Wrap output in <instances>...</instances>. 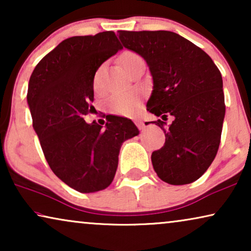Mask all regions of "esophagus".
Returning a JSON list of instances; mask_svg holds the SVG:
<instances>
[{
    "mask_svg": "<svg viewBox=\"0 0 251 251\" xmlns=\"http://www.w3.org/2000/svg\"><path fill=\"white\" fill-rule=\"evenodd\" d=\"M135 123H136V126H138V129H140V130H143V129H145V123H144L142 120H136L135 121Z\"/></svg>",
    "mask_w": 251,
    "mask_h": 251,
    "instance_id": "1",
    "label": "esophagus"
}]
</instances>
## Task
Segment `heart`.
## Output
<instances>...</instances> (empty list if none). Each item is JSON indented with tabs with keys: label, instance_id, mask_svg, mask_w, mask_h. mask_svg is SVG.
Returning <instances> with one entry per match:
<instances>
[{
	"label": "heart",
	"instance_id": "1",
	"mask_svg": "<svg viewBox=\"0 0 251 251\" xmlns=\"http://www.w3.org/2000/svg\"><path fill=\"white\" fill-rule=\"evenodd\" d=\"M120 63L123 68L131 73L136 67L139 65H144L143 57L135 51H125L120 56ZM101 67H99L94 75V81H92V87L95 91L100 90L99 85V77H100ZM108 111L115 115L120 116H133L138 114L142 109V96L138 91H129V92H121V94H114L107 99Z\"/></svg>",
	"mask_w": 251,
	"mask_h": 251
}]
</instances>
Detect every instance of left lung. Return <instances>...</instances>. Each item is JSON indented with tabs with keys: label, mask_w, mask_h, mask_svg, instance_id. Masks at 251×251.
<instances>
[{
	"label": "left lung",
	"mask_w": 251,
	"mask_h": 251,
	"mask_svg": "<svg viewBox=\"0 0 251 251\" xmlns=\"http://www.w3.org/2000/svg\"><path fill=\"white\" fill-rule=\"evenodd\" d=\"M123 47L150 66L153 91L147 111L166 121H154L166 142L152 153L153 168L166 183L185 185L203 175L221 143L225 100L218 67L201 48L169 30H119Z\"/></svg>",
	"instance_id": "obj_1"
}]
</instances>
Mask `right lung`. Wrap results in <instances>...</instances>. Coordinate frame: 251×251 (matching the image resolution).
Wrapping results in <instances>:
<instances>
[{"mask_svg":"<svg viewBox=\"0 0 251 251\" xmlns=\"http://www.w3.org/2000/svg\"><path fill=\"white\" fill-rule=\"evenodd\" d=\"M122 49L115 33L73 36L46 54L30 75L27 102L51 170L81 193L114 179L122 143L139 133L131 120L112 116L105 129L84 116L94 106V75Z\"/></svg>","mask_w":251,"mask_h":251,"instance_id":"obj_1","label":"right lung"}]
</instances>
